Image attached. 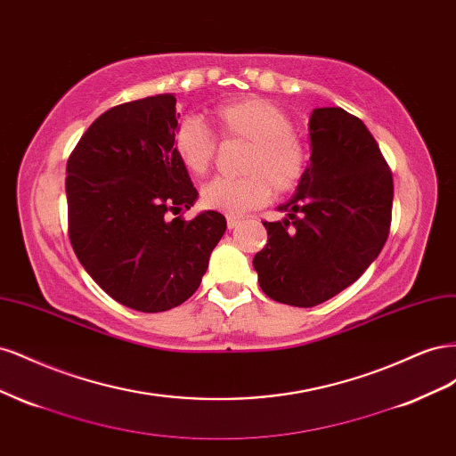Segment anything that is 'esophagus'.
Segmentation results:
<instances>
[{"instance_id":"esophagus-1","label":"esophagus","mask_w":456,"mask_h":456,"mask_svg":"<svg viewBox=\"0 0 456 456\" xmlns=\"http://www.w3.org/2000/svg\"><path fill=\"white\" fill-rule=\"evenodd\" d=\"M226 224H228V230L238 228L241 224V218H238V216H226Z\"/></svg>"}]
</instances>
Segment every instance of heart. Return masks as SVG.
<instances>
[{"label": "heart", "instance_id": "1", "mask_svg": "<svg viewBox=\"0 0 456 456\" xmlns=\"http://www.w3.org/2000/svg\"><path fill=\"white\" fill-rule=\"evenodd\" d=\"M213 123L224 139H240L251 144L243 163L241 178H215L201 190L205 209L240 216L265 205L272 188L287 194L298 186L306 171V148L293 133V119L283 108L262 96L218 104ZM173 146L184 169L203 176L215 159V139L205 123L184 118L175 131Z\"/></svg>", "mask_w": 456, "mask_h": 456}]
</instances>
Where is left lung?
Here are the masks:
<instances>
[{"instance_id":"left-lung-1","label":"left lung","mask_w":456,"mask_h":456,"mask_svg":"<svg viewBox=\"0 0 456 456\" xmlns=\"http://www.w3.org/2000/svg\"><path fill=\"white\" fill-rule=\"evenodd\" d=\"M310 163L295 196L265 223L268 243L253 258L260 289L312 308L350 287L388 240L394 183L365 123L342 108H315Z\"/></svg>"}]
</instances>
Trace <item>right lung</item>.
<instances>
[{"instance_id": "1", "label": "right lung", "mask_w": 456, "mask_h": 456, "mask_svg": "<svg viewBox=\"0 0 456 456\" xmlns=\"http://www.w3.org/2000/svg\"><path fill=\"white\" fill-rule=\"evenodd\" d=\"M173 93L110 108L66 165L68 232L91 278L119 305L165 312L201 283L226 218L190 209L198 190L178 159Z\"/></svg>"}]
</instances>
